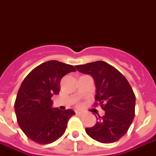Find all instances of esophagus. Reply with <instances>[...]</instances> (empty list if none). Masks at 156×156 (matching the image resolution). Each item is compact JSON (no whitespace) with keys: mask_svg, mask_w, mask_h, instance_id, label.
<instances>
[{"mask_svg":"<svg viewBox=\"0 0 156 156\" xmlns=\"http://www.w3.org/2000/svg\"><path fill=\"white\" fill-rule=\"evenodd\" d=\"M75 113L77 115H82V112H80V111H76Z\"/></svg>","mask_w":156,"mask_h":156,"instance_id":"34e87169","label":"esophagus"}]
</instances>
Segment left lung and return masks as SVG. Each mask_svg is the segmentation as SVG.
Masks as SVG:
<instances>
[{
  "label": "left lung",
  "instance_id": "8db88e82",
  "mask_svg": "<svg viewBox=\"0 0 156 156\" xmlns=\"http://www.w3.org/2000/svg\"><path fill=\"white\" fill-rule=\"evenodd\" d=\"M78 71L93 77L96 87L94 105L100 104L105 115L86 128L90 137L102 144L118 141L128 131L135 117V95L126 78L108 63L97 61L75 66Z\"/></svg>",
  "mask_w": 156,
  "mask_h": 156
}]
</instances>
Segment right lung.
<instances>
[{"mask_svg":"<svg viewBox=\"0 0 156 156\" xmlns=\"http://www.w3.org/2000/svg\"><path fill=\"white\" fill-rule=\"evenodd\" d=\"M76 71L74 67L58 61H48L34 68L21 83L14 109L19 126L29 139L48 144L65 133L68 121L75 115L70 109L53 108L52 96L58 94L63 76Z\"/></svg>","mask_w":156,"mask_h":156,"instance_id":"add662e5","label":"right lung"}]
</instances>
